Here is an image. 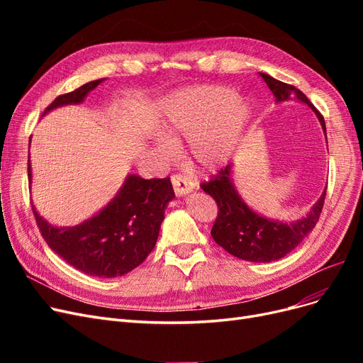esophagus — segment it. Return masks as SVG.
Returning a JSON list of instances; mask_svg holds the SVG:
<instances>
[{"label":"esophagus","instance_id":"esophagus-1","mask_svg":"<svg viewBox=\"0 0 363 363\" xmlns=\"http://www.w3.org/2000/svg\"><path fill=\"white\" fill-rule=\"evenodd\" d=\"M171 183H172L174 192L177 196H183V195L189 194L195 189V183L192 180H189L188 177H184V175H180V174L172 175Z\"/></svg>","mask_w":363,"mask_h":363}]
</instances>
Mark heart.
Segmentation results:
<instances>
[{
  "label": "heart",
  "mask_w": 363,
  "mask_h": 363,
  "mask_svg": "<svg viewBox=\"0 0 363 363\" xmlns=\"http://www.w3.org/2000/svg\"><path fill=\"white\" fill-rule=\"evenodd\" d=\"M251 119L244 98L224 86H194L174 92L164 101L162 131L172 140H188L192 162L201 171H215L225 164L242 139ZM164 157L174 155L167 139L157 140Z\"/></svg>",
  "instance_id": "obj_1"
}]
</instances>
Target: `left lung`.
<instances>
[{
	"mask_svg": "<svg viewBox=\"0 0 363 363\" xmlns=\"http://www.w3.org/2000/svg\"><path fill=\"white\" fill-rule=\"evenodd\" d=\"M260 77L276 96L277 103L296 98L298 101L309 106L320 119L325 135L323 115L316 111L315 106L307 100V96L300 89L272 79L268 74L260 72ZM201 189L211 195L218 204V216L211 232L213 240L230 255L250 262H272L286 256L312 232L320 219L325 200L324 191L320 200L312 206L309 213L286 224L262 216L245 204L233 184L232 164H227L224 169L216 174V177L211 179V182L203 183Z\"/></svg>",
	"mask_w": 363,
	"mask_h": 363,
	"instance_id": "obj_1",
	"label": "left lung"
}]
</instances>
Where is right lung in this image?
Listing matches in <instances>:
<instances>
[{
	"label": "right lung",
	"mask_w": 363,
	"mask_h": 363,
	"mask_svg": "<svg viewBox=\"0 0 363 363\" xmlns=\"http://www.w3.org/2000/svg\"><path fill=\"white\" fill-rule=\"evenodd\" d=\"M103 80L89 82L57 96L43 115L62 106L83 103ZM28 180L31 182L30 160ZM174 196L168 177L145 180L128 174L115 199L79 225L54 227L35 207L33 213L42 238L65 262L89 276L113 279L139 267L155 248L164 208Z\"/></svg>",
	"instance_id": "add662e5"
}]
</instances>
